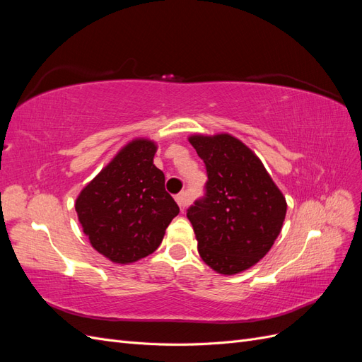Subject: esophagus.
<instances>
[{
  "mask_svg": "<svg viewBox=\"0 0 362 362\" xmlns=\"http://www.w3.org/2000/svg\"><path fill=\"white\" fill-rule=\"evenodd\" d=\"M175 201H177V204L180 205V210L184 213L185 208H187V205H189V194L185 192H181L175 196Z\"/></svg>",
  "mask_w": 362,
  "mask_h": 362,
  "instance_id": "obj_1",
  "label": "esophagus"
}]
</instances>
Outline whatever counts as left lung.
<instances>
[{"label":"left lung","mask_w":362,"mask_h":362,"mask_svg":"<svg viewBox=\"0 0 362 362\" xmlns=\"http://www.w3.org/2000/svg\"><path fill=\"white\" fill-rule=\"evenodd\" d=\"M206 168V194L187 217L206 266L235 275L255 266L278 238L287 201L258 156L237 137L192 134Z\"/></svg>","instance_id":"1"}]
</instances>
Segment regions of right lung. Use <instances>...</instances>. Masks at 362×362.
<instances>
[{
    "label": "right lung",
    "mask_w": 362,
    "mask_h": 362,
    "mask_svg": "<svg viewBox=\"0 0 362 362\" xmlns=\"http://www.w3.org/2000/svg\"><path fill=\"white\" fill-rule=\"evenodd\" d=\"M157 144L133 139L119 149L75 201L92 247L115 264H131L154 252L180 206L164 189L154 164Z\"/></svg>",
    "instance_id": "add662e5"
}]
</instances>
